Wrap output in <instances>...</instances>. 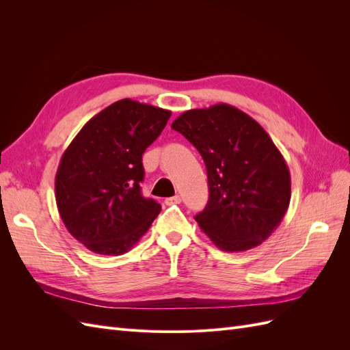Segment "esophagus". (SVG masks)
<instances>
[{
    "label": "esophagus",
    "mask_w": 350,
    "mask_h": 350,
    "mask_svg": "<svg viewBox=\"0 0 350 350\" xmlns=\"http://www.w3.org/2000/svg\"><path fill=\"white\" fill-rule=\"evenodd\" d=\"M165 203H166L167 206H172V204H179V203H181V197H179V196L169 197V198H166V200H165Z\"/></svg>",
    "instance_id": "obj_1"
}]
</instances>
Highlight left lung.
Segmentation results:
<instances>
[{"label": "left lung", "instance_id": "obj_1", "mask_svg": "<svg viewBox=\"0 0 350 350\" xmlns=\"http://www.w3.org/2000/svg\"><path fill=\"white\" fill-rule=\"evenodd\" d=\"M200 152L208 179L201 230L228 252L260 245L291 201V174L276 144L250 115L228 103L189 109L172 122Z\"/></svg>", "mask_w": 350, "mask_h": 350}]
</instances>
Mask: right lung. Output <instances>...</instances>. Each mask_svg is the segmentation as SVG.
I'll return each instance as SVG.
<instances>
[{
	"label": "right lung",
	"mask_w": 350,
	"mask_h": 350,
	"mask_svg": "<svg viewBox=\"0 0 350 350\" xmlns=\"http://www.w3.org/2000/svg\"><path fill=\"white\" fill-rule=\"evenodd\" d=\"M169 116L171 111L121 99L84 124L62 153L57 207L70 234L92 252L121 256L161 213V204L142 194V156Z\"/></svg>",
	"instance_id": "1"
}]
</instances>
